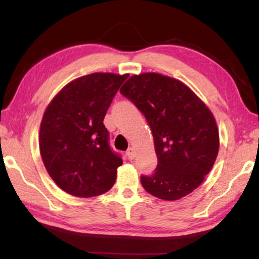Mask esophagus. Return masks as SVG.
<instances>
[{"label": "esophagus", "mask_w": 259, "mask_h": 259, "mask_svg": "<svg viewBox=\"0 0 259 259\" xmlns=\"http://www.w3.org/2000/svg\"><path fill=\"white\" fill-rule=\"evenodd\" d=\"M126 155H127V158L130 159V160H133L134 157H136V151H134V148L130 147L128 151L126 152Z\"/></svg>", "instance_id": "obj_1"}]
</instances>
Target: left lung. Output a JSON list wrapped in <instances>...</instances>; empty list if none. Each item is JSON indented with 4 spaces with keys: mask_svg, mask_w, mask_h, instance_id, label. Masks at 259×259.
Segmentation results:
<instances>
[{
    "mask_svg": "<svg viewBox=\"0 0 259 259\" xmlns=\"http://www.w3.org/2000/svg\"><path fill=\"white\" fill-rule=\"evenodd\" d=\"M145 115L158 165L141 176L144 189L162 200L193 192L213 167L219 132L210 108L182 81L158 73L131 76L120 88Z\"/></svg>",
    "mask_w": 259,
    "mask_h": 259,
    "instance_id": "1",
    "label": "left lung"
}]
</instances>
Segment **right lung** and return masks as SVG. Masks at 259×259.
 Returning a JSON list of instances; mask_svg holds the SVG:
<instances>
[{
	"mask_svg": "<svg viewBox=\"0 0 259 259\" xmlns=\"http://www.w3.org/2000/svg\"><path fill=\"white\" fill-rule=\"evenodd\" d=\"M127 74L93 73L70 81L53 98L40 126L41 158L65 192L91 198L114 185L122 159L111 150L106 112Z\"/></svg>",
	"mask_w": 259,
	"mask_h": 259,
	"instance_id": "right-lung-1",
	"label": "right lung"
}]
</instances>
